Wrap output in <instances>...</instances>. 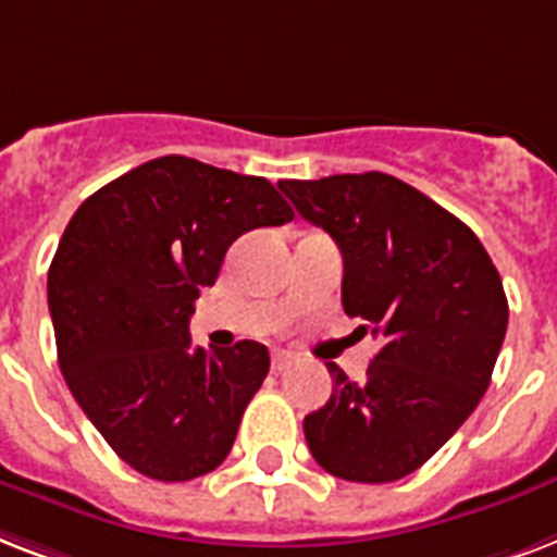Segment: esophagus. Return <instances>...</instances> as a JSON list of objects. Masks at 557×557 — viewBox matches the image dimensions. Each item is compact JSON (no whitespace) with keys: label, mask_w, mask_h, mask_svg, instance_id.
<instances>
[{"label":"esophagus","mask_w":557,"mask_h":557,"mask_svg":"<svg viewBox=\"0 0 557 557\" xmlns=\"http://www.w3.org/2000/svg\"><path fill=\"white\" fill-rule=\"evenodd\" d=\"M293 360H296V355H290V351H282V348H278V351H273V369H275V372L287 369Z\"/></svg>","instance_id":"esophagus-1"}]
</instances>
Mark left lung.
<instances>
[{"label": "left lung", "instance_id": "1", "mask_svg": "<svg viewBox=\"0 0 557 557\" xmlns=\"http://www.w3.org/2000/svg\"><path fill=\"white\" fill-rule=\"evenodd\" d=\"M293 209L337 240L343 308L381 339L363 383L327 363L334 392L305 418L327 473L395 482L465 424L491 383L508 301L462 220L398 176L334 174L278 183Z\"/></svg>", "mask_w": 557, "mask_h": 557}]
</instances>
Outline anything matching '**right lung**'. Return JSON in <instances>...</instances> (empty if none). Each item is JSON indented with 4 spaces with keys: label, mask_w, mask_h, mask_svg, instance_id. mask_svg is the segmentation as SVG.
Here are the masks:
<instances>
[{
    "label": "right lung",
    "mask_w": 557,
    "mask_h": 557,
    "mask_svg": "<svg viewBox=\"0 0 557 557\" xmlns=\"http://www.w3.org/2000/svg\"><path fill=\"white\" fill-rule=\"evenodd\" d=\"M293 209L264 176L159 157L86 197L49 267L58 363L103 442L159 482L197 480L230 456L270 372L256 339L206 351L188 319L244 232Z\"/></svg>",
    "instance_id": "right-lung-1"
}]
</instances>
